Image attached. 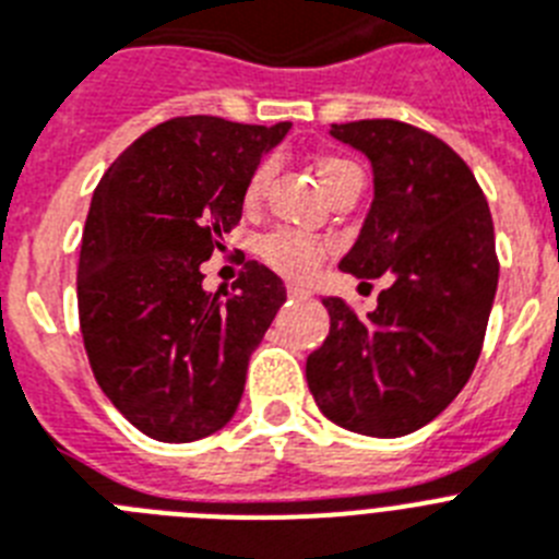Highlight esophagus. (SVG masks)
<instances>
[{"label":"esophagus","instance_id":"esophagus-1","mask_svg":"<svg viewBox=\"0 0 559 559\" xmlns=\"http://www.w3.org/2000/svg\"><path fill=\"white\" fill-rule=\"evenodd\" d=\"M287 295L289 298H307L309 289L301 287V284H287Z\"/></svg>","mask_w":559,"mask_h":559}]
</instances>
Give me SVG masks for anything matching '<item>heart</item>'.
Listing matches in <instances>:
<instances>
[{
    "label": "heart",
    "mask_w": 559,
    "mask_h": 559,
    "mask_svg": "<svg viewBox=\"0 0 559 559\" xmlns=\"http://www.w3.org/2000/svg\"><path fill=\"white\" fill-rule=\"evenodd\" d=\"M316 170L321 185L330 192L341 178L349 176V173H358V167L341 156H323L316 164ZM270 178L272 162H261L250 173L247 187H243V204L247 207H255L258 201L264 199ZM330 250L332 243L326 238L309 236V233H301V229H275V233L264 236L261 243H258V255L264 258V264H270L272 270L287 275V278H309L318 270V264H321V258Z\"/></svg>",
    "instance_id": "1"
}]
</instances>
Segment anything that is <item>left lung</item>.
Segmentation results:
<instances>
[{"label":"left lung","instance_id":"obj_1","mask_svg":"<svg viewBox=\"0 0 559 559\" xmlns=\"http://www.w3.org/2000/svg\"><path fill=\"white\" fill-rule=\"evenodd\" d=\"M337 142L367 153L374 201L341 270L392 275L360 318L323 298L330 335L307 358V383L332 424L401 438L447 409L480 358L500 261L489 204L438 135L395 119L332 124Z\"/></svg>","mask_w":559,"mask_h":559}]
</instances>
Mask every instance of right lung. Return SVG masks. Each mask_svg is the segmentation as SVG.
<instances>
[{
  "label": "right lung",
  "mask_w": 559,
  "mask_h": 559,
  "mask_svg": "<svg viewBox=\"0 0 559 559\" xmlns=\"http://www.w3.org/2000/svg\"><path fill=\"white\" fill-rule=\"evenodd\" d=\"M287 130L176 116L139 135L93 192L76 278L84 352L147 438L190 443L236 415L287 289L247 261L233 293H204L201 264L241 222L247 178Z\"/></svg>",
  "instance_id": "right-lung-1"
}]
</instances>
